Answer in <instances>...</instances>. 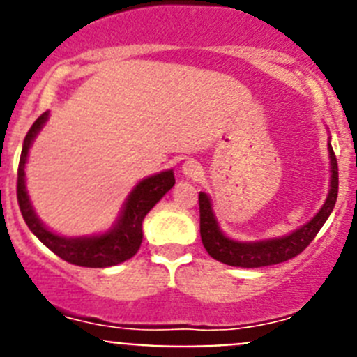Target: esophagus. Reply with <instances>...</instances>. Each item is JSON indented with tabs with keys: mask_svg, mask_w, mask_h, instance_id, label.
<instances>
[{
	"mask_svg": "<svg viewBox=\"0 0 357 357\" xmlns=\"http://www.w3.org/2000/svg\"><path fill=\"white\" fill-rule=\"evenodd\" d=\"M182 173H184L185 178H198L202 173V166L197 162V160L189 159L182 164Z\"/></svg>",
	"mask_w": 357,
	"mask_h": 357,
	"instance_id": "esophagus-1",
	"label": "esophagus"
}]
</instances>
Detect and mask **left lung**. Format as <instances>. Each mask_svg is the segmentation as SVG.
Wrapping results in <instances>:
<instances>
[{
  "mask_svg": "<svg viewBox=\"0 0 357 357\" xmlns=\"http://www.w3.org/2000/svg\"><path fill=\"white\" fill-rule=\"evenodd\" d=\"M327 150H329L331 162V182L329 193H327L324 206L307 223H304V225L295 229L289 234L280 236V238L259 239V241H238V239L229 238L220 229L211 197L200 191V195H198L200 236L207 254L213 259L220 261V263L239 268L272 266V264L284 263V261L301 254L309 243L313 241L314 236L318 234V230L324 227V223L327 222V218L334 209L336 198H338V162H336L333 146H331V137L329 143H327Z\"/></svg>",
  "mask_w": 357,
  "mask_h": 357,
  "instance_id": "8db88e82",
  "label": "left lung"
}]
</instances>
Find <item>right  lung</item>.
Masks as SVG:
<instances>
[{
  "instance_id": "add662e5",
  "label": "right lung",
  "mask_w": 357,
  "mask_h": 357,
  "mask_svg": "<svg viewBox=\"0 0 357 357\" xmlns=\"http://www.w3.org/2000/svg\"><path fill=\"white\" fill-rule=\"evenodd\" d=\"M50 118V112L46 110L36 119L24 137L23 150H21V159H19L17 169V202L19 209L23 214L28 229L40 239L43 245L50 248L53 254H56L61 259L68 261L77 266L87 268H107L116 266L119 263H125L127 259L137 254L143 241V222L144 216L153 209L157 202L168 193L175 185V175L173 169L155 173L141 182L135 184L130 195L127 197L121 207L118 220L109 230L102 234L94 236H78V238H68L50 230L37 216L36 209L31 206V200L28 197L26 189V160L28 151L36 141L37 134L43 130Z\"/></svg>"
}]
</instances>
